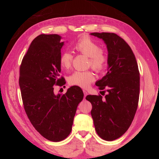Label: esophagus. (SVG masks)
<instances>
[{
    "instance_id": "1",
    "label": "esophagus",
    "mask_w": 159,
    "mask_h": 159,
    "mask_svg": "<svg viewBox=\"0 0 159 159\" xmlns=\"http://www.w3.org/2000/svg\"><path fill=\"white\" fill-rule=\"evenodd\" d=\"M83 93H84V98H85L87 96V94H88V93H87V91L85 90V89H83Z\"/></svg>"
}]
</instances>
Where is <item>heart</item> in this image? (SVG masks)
I'll use <instances>...</instances> for the list:
<instances>
[{
  "label": "heart",
  "mask_w": 159,
  "mask_h": 159,
  "mask_svg": "<svg viewBox=\"0 0 159 159\" xmlns=\"http://www.w3.org/2000/svg\"><path fill=\"white\" fill-rule=\"evenodd\" d=\"M73 48L77 52L89 57L88 66L97 72H102L107 68L109 57L107 52L101 49L99 44L88 36H83L74 43ZM73 57L70 52L65 51L59 57L61 68L69 70L72 64ZM95 80V75L90 70L75 71L70 76V85L87 88Z\"/></svg>",
  "instance_id": "heart-1"
}]
</instances>
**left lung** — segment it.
Masks as SVG:
<instances>
[{
  "label": "left lung",
  "instance_id": "obj_1",
  "mask_svg": "<svg viewBox=\"0 0 159 159\" xmlns=\"http://www.w3.org/2000/svg\"><path fill=\"white\" fill-rule=\"evenodd\" d=\"M102 39L108 50L107 73L96 85L101 95H88L91 114L97 134L102 139L113 141L122 136L135 116L139 98L140 76L133 50L124 40L113 33H92ZM104 96V95H102Z\"/></svg>",
  "mask_w": 159,
  "mask_h": 159
}]
</instances>
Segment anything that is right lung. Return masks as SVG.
Returning a JSON list of instances; mask_svg holds the SVG:
<instances>
[{"label": "right lung", "instance_id": "right-lung-1", "mask_svg": "<svg viewBox=\"0 0 159 159\" xmlns=\"http://www.w3.org/2000/svg\"><path fill=\"white\" fill-rule=\"evenodd\" d=\"M63 42L59 35L42 34L33 40L20 67L19 85L24 108L35 130L46 139L61 141L72 130L81 88L72 86L65 94L54 93L62 86L59 57Z\"/></svg>", "mask_w": 159, "mask_h": 159}]
</instances>
